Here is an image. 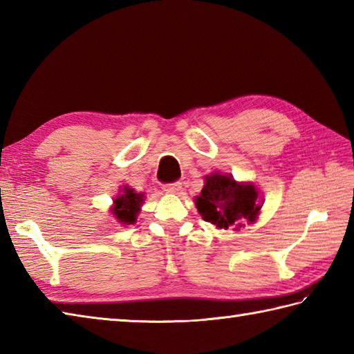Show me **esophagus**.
Instances as JSON below:
<instances>
[{"label": "esophagus", "instance_id": "obj_1", "mask_svg": "<svg viewBox=\"0 0 354 354\" xmlns=\"http://www.w3.org/2000/svg\"><path fill=\"white\" fill-rule=\"evenodd\" d=\"M181 187H183V184L181 183H169V184H165L164 185V192H167V193H178L179 190H181Z\"/></svg>", "mask_w": 354, "mask_h": 354}]
</instances>
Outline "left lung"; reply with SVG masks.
I'll list each match as a JSON object with an SVG mask.
<instances>
[{"label": "left lung", "instance_id": "left-lung-1", "mask_svg": "<svg viewBox=\"0 0 354 354\" xmlns=\"http://www.w3.org/2000/svg\"><path fill=\"white\" fill-rule=\"evenodd\" d=\"M202 219L219 228H228L242 221L254 222L260 205L252 184H239L228 175L214 173L205 178V187L196 198Z\"/></svg>", "mask_w": 354, "mask_h": 354}]
</instances>
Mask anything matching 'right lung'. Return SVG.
Returning a JSON list of instances; mask_svg holds the SVG:
<instances>
[{
	"label": "right lung",
	"mask_w": 354,
	"mask_h": 354,
	"mask_svg": "<svg viewBox=\"0 0 354 354\" xmlns=\"http://www.w3.org/2000/svg\"><path fill=\"white\" fill-rule=\"evenodd\" d=\"M114 202L115 207L112 208V213H114L117 219L127 225L135 223L142 202V194L135 193L132 189H127L126 187L122 196L117 198Z\"/></svg>",
	"instance_id": "right-lung-1"
}]
</instances>
